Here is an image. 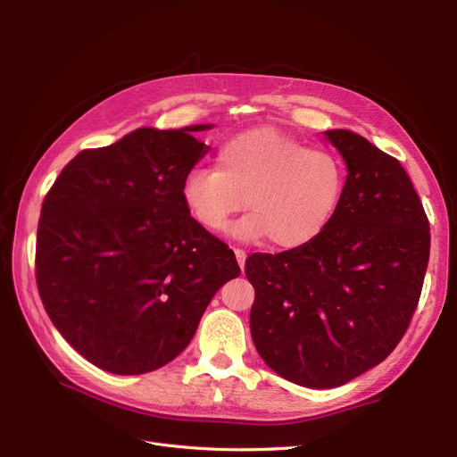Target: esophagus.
<instances>
[{"mask_svg":"<svg viewBox=\"0 0 457 457\" xmlns=\"http://www.w3.org/2000/svg\"><path fill=\"white\" fill-rule=\"evenodd\" d=\"M234 253H237L238 265H240V269L244 270V265H245V252H244V250H240V247H234Z\"/></svg>","mask_w":457,"mask_h":457,"instance_id":"esophagus-1","label":"esophagus"}]
</instances>
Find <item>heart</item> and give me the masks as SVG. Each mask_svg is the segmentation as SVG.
<instances>
[{
	"mask_svg": "<svg viewBox=\"0 0 457 457\" xmlns=\"http://www.w3.org/2000/svg\"><path fill=\"white\" fill-rule=\"evenodd\" d=\"M215 167L192 168L183 177L181 200L188 215L220 232L245 204L250 215L234 227V237H269L284 250L309 244L326 228L345 187L343 162L334 152L267 128L220 143Z\"/></svg>",
	"mask_w": 457,
	"mask_h": 457,
	"instance_id": "heart-1",
	"label": "heart"
}]
</instances>
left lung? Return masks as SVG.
I'll use <instances>...</instances> for the list:
<instances>
[{"instance_id":"obj_1","label":"left lung","mask_w":457,"mask_h":457,"mask_svg":"<svg viewBox=\"0 0 457 457\" xmlns=\"http://www.w3.org/2000/svg\"><path fill=\"white\" fill-rule=\"evenodd\" d=\"M347 162L334 217L309 244L252 253V339L284 379L331 389L383 362L418 309L431 250L423 204L400 162L347 129L326 131Z\"/></svg>"}]
</instances>
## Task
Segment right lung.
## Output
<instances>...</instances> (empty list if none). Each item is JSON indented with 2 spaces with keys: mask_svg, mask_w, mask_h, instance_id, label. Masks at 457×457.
<instances>
[{
  "mask_svg": "<svg viewBox=\"0 0 457 457\" xmlns=\"http://www.w3.org/2000/svg\"><path fill=\"white\" fill-rule=\"evenodd\" d=\"M210 128H141L81 150L41 204V303L96 368L139 376L171 362L217 289L240 276L234 252L181 200L183 177L205 152L192 133Z\"/></svg>",
  "mask_w": 457,
  "mask_h": 457,
  "instance_id": "1",
  "label": "right lung"
}]
</instances>
